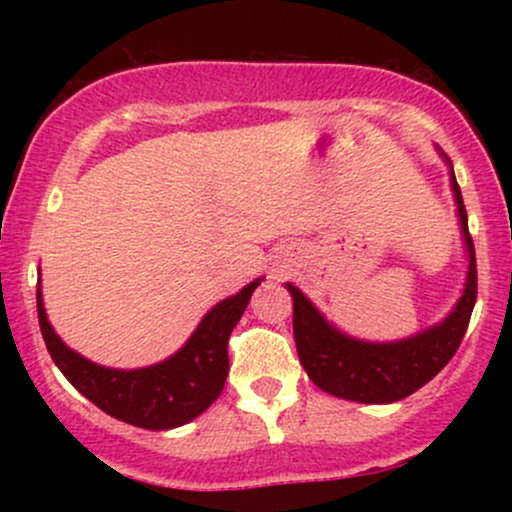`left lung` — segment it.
Here are the masks:
<instances>
[{
	"mask_svg": "<svg viewBox=\"0 0 512 512\" xmlns=\"http://www.w3.org/2000/svg\"><path fill=\"white\" fill-rule=\"evenodd\" d=\"M450 182L469 250V274L462 298L440 325L402 342H358L334 330L296 286L286 284L293 296V334L298 358L308 378L320 390L363 404L397 402L436 378L455 356L477 303V257L467 228V209L452 170Z\"/></svg>",
	"mask_w": 512,
	"mask_h": 512,
	"instance_id": "8db88e82",
	"label": "left lung"
}]
</instances>
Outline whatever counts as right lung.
Segmentation results:
<instances>
[{
    "label": "right lung",
    "instance_id": "1",
    "mask_svg": "<svg viewBox=\"0 0 512 512\" xmlns=\"http://www.w3.org/2000/svg\"><path fill=\"white\" fill-rule=\"evenodd\" d=\"M260 281H252L236 296L211 308L190 342L158 366L113 370L96 366L67 349L48 322L38 289L35 298H38L40 332L64 378L98 409L125 424L149 428V431H168L197 419L221 395L228 375V337L243 317L252 291L260 286Z\"/></svg>",
    "mask_w": 512,
    "mask_h": 512
}]
</instances>
